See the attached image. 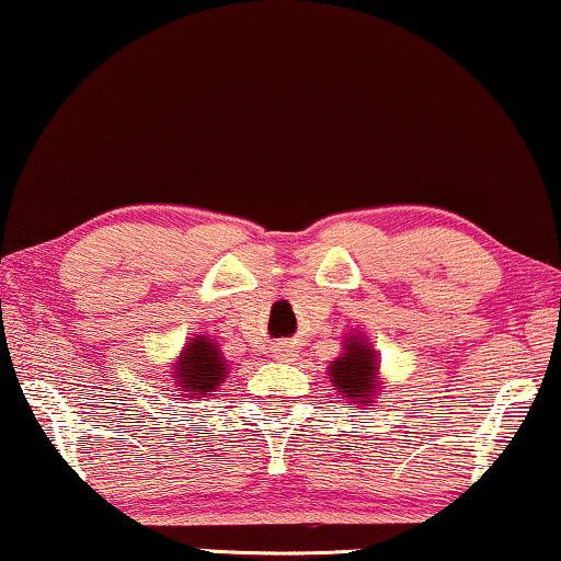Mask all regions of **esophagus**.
Masks as SVG:
<instances>
[{"instance_id": "1", "label": "esophagus", "mask_w": 561, "mask_h": 561, "mask_svg": "<svg viewBox=\"0 0 561 561\" xmlns=\"http://www.w3.org/2000/svg\"><path fill=\"white\" fill-rule=\"evenodd\" d=\"M270 354H273V358H294L296 356V351H294V345L291 343H275L273 348H270Z\"/></svg>"}]
</instances>
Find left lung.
<instances>
[{
	"label": "left lung",
	"instance_id": "1",
	"mask_svg": "<svg viewBox=\"0 0 561 561\" xmlns=\"http://www.w3.org/2000/svg\"><path fill=\"white\" fill-rule=\"evenodd\" d=\"M328 382L348 408L375 405L385 396V379L379 371V354L371 341L356 330L343 335V354L330 362Z\"/></svg>",
	"mask_w": 561,
	"mask_h": 561
}]
</instances>
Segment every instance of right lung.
<instances>
[{"mask_svg":"<svg viewBox=\"0 0 561 561\" xmlns=\"http://www.w3.org/2000/svg\"><path fill=\"white\" fill-rule=\"evenodd\" d=\"M226 375L228 358H224V351L210 335L190 337L169 371V377L174 379V396L190 400L216 392Z\"/></svg>","mask_w":561,"mask_h":561,"instance_id":"add662e5","label":"right lung"}]
</instances>
